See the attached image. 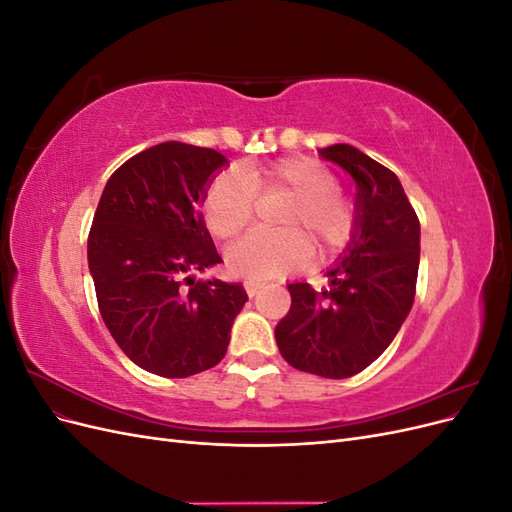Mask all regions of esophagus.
I'll list each match as a JSON object with an SVG mask.
<instances>
[{"label":"esophagus","mask_w":512,"mask_h":512,"mask_svg":"<svg viewBox=\"0 0 512 512\" xmlns=\"http://www.w3.org/2000/svg\"><path fill=\"white\" fill-rule=\"evenodd\" d=\"M243 288H245L247 294H250V297H256L258 290L262 288V284L256 282V280H245V282H243Z\"/></svg>","instance_id":"esophagus-1"}]
</instances>
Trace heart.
Returning <instances> with one entry per match:
<instances>
[{"label": "heart", "instance_id": "obj_1", "mask_svg": "<svg viewBox=\"0 0 512 512\" xmlns=\"http://www.w3.org/2000/svg\"><path fill=\"white\" fill-rule=\"evenodd\" d=\"M286 194L277 215L282 232H252L228 247V269L250 280H269L303 269L312 258L342 252L354 235L350 200L337 190L327 166L312 158L292 156L269 166L241 168L215 177L203 196V218L211 235L230 241L252 224L256 198Z\"/></svg>", "mask_w": 512, "mask_h": 512}]
</instances>
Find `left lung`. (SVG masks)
Here are the masks:
<instances>
[{"mask_svg": "<svg viewBox=\"0 0 512 512\" xmlns=\"http://www.w3.org/2000/svg\"><path fill=\"white\" fill-rule=\"evenodd\" d=\"M320 156L356 181L354 235L327 273V290L288 284L290 312L275 342L294 369L342 380L374 363L410 314L421 224L393 170L352 145L324 147Z\"/></svg>", "mask_w": 512, "mask_h": 512, "instance_id": "left-lung-1", "label": "left lung"}]
</instances>
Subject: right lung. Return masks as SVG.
I'll return each instance as SVG.
<instances>
[{
	"label": "right lung",
	"mask_w": 512,
	"mask_h": 512,
	"mask_svg": "<svg viewBox=\"0 0 512 512\" xmlns=\"http://www.w3.org/2000/svg\"><path fill=\"white\" fill-rule=\"evenodd\" d=\"M226 158L177 141L123 162L98 203L87 239L102 320L149 374L188 378L226 354L241 284L190 275L222 262L198 203Z\"/></svg>",
	"instance_id": "obj_1"
}]
</instances>
